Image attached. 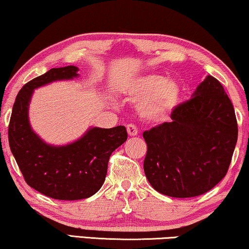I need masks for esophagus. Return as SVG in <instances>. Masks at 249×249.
<instances>
[{"label":"esophagus","instance_id":"1","mask_svg":"<svg viewBox=\"0 0 249 249\" xmlns=\"http://www.w3.org/2000/svg\"><path fill=\"white\" fill-rule=\"evenodd\" d=\"M126 129H127V133H128L129 136L138 135V127H136L135 125H133V124L126 125Z\"/></svg>","mask_w":249,"mask_h":249}]
</instances>
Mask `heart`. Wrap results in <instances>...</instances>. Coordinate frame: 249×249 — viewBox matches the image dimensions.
Masks as SVG:
<instances>
[{
    "label": "heart",
    "instance_id": "1",
    "mask_svg": "<svg viewBox=\"0 0 249 249\" xmlns=\"http://www.w3.org/2000/svg\"><path fill=\"white\" fill-rule=\"evenodd\" d=\"M126 96L138 100L139 113L142 118L151 122H163L177 107L180 98V87L175 80L151 73L141 75L125 89Z\"/></svg>",
    "mask_w": 249,
    "mask_h": 249
}]
</instances>
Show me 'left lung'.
I'll return each mask as SVG.
<instances>
[{
    "label": "left lung",
    "instance_id": "8db88e82",
    "mask_svg": "<svg viewBox=\"0 0 249 249\" xmlns=\"http://www.w3.org/2000/svg\"><path fill=\"white\" fill-rule=\"evenodd\" d=\"M166 122L143 133L149 183L171 197H194L226 176L237 143L234 109L221 83L208 75Z\"/></svg>",
    "mask_w": 249,
    "mask_h": 249
}]
</instances>
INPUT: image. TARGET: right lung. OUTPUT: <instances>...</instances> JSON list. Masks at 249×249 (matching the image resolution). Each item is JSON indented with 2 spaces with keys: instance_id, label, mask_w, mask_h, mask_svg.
Wrapping results in <instances>:
<instances>
[{
  "instance_id": "1",
  "label": "right lung",
  "mask_w": 249,
  "mask_h": 249,
  "mask_svg": "<svg viewBox=\"0 0 249 249\" xmlns=\"http://www.w3.org/2000/svg\"><path fill=\"white\" fill-rule=\"evenodd\" d=\"M76 66L51 69L26 83L19 91L9 124V144L26 183L55 199L88 198L103 186L108 161L127 140L124 126L91 127L78 141L55 146L44 142L33 129L28 108L34 89L78 76Z\"/></svg>"
}]
</instances>
